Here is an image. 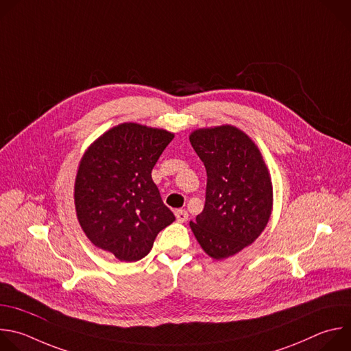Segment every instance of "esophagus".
Instances as JSON below:
<instances>
[{
	"label": "esophagus",
	"instance_id": "1",
	"mask_svg": "<svg viewBox=\"0 0 351 351\" xmlns=\"http://www.w3.org/2000/svg\"><path fill=\"white\" fill-rule=\"evenodd\" d=\"M176 217H177L178 223H185L188 220V212L184 208H180L176 212Z\"/></svg>",
	"mask_w": 351,
	"mask_h": 351
}]
</instances>
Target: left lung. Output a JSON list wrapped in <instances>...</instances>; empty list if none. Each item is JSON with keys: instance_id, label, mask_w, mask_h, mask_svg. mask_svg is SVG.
Listing matches in <instances>:
<instances>
[{"instance_id": "1", "label": "left lung", "mask_w": 351, "mask_h": 351, "mask_svg": "<svg viewBox=\"0 0 351 351\" xmlns=\"http://www.w3.org/2000/svg\"><path fill=\"white\" fill-rule=\"evenodd\" d=\"M189 141L207 173L203 212L189 226L202 249L223 260L264 231L272 210L271 177L256 144L234 125L195 130Z\"/></svg>"}]
</instances>
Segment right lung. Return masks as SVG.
Returning a JSON list of instances; mask_svg holds the SVG:
<instances>
[{
  "label": "right lung",
  "instance_id": "add662e5",
  "mask_svg": "<svg viewBox=\"0 0 351 351\" xmlns=\"http://www.w3.org/2000/svg\"><path fill=\"white\" fill-rule=\"evenodd\" d=\"M173 132L123 123L102 134L82 158L75 204L87 238L120 261L145 257L176 217L163 203L152 169Z\"/></svg>",
  "mask_w": 351,
  "mask_h": 351
}]
</instances>
